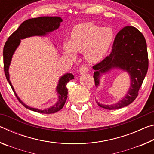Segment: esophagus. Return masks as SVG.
Masks as SVG:
<instances>
[{
  "mask_svg": "<svg viewBox=\"0 0 154 154\" xmlns=\"http://www.w3.org/2000/svg\"><path fill=\"white\" fill-rule=\"evenodd\" d=\"M88 71H89V68L86 66H83L79 69V72L81 75H83L86 73V72H88Z\"/></svg>",
  "mask_w": 154,
  "mask_h": 154,
  "instance_id": "obj_1",
  "label": "esophagus"
}]
</instances>
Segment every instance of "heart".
Wrapping results in <instances>:
<instances>
[{
  "label": "heart",
  "mask_w": 154,
  "mask_h": 154,
  "mask_svg": "<svg viewBox=\"0 0 154 154\" xmlns=\"http://www.w3.org/2000/svg\"><path fill=\"white\" fill-rule=\"evenodd\" d=\"M113 31L110 27L101 28L92 23H83L75 26L70 41H64V53L72 59L77 52L84 51L85 59L95 63L100 61L107 53L113 40Z\"/></svg>",
  "instance_id": "1"
}]
</instances>
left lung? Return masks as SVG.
<instances>
[{
    "label": "left lung",
    "instance_id": "8db88e82",
    "mask_svg": "<svg viewBox=\"0 0 154 154\" xmlns=\"http://www.w3.org/2000/svg\"><path fill=\"white\" fill-rule=\"evenodd\" d=\"M149 60L145 38L140 31L133 26H126L117 34L110 55L93 66L95 70L94 79L96 86L102 73L118 68L128 72L130 76V87L127 95L113 105H102L100 107L113 110L130 105L136 99L139 90L147 74Z\"/></svg>",
    "mask_w": 154,
    "mask_h": 154
}]
</instances>
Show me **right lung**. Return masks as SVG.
I'll use <instances>...</instances> for the list:
<instances>
[{
  "label": "right lung",
  "instance_id": "1",
  "mask_svg": "<svg viewBox=\"0 0 154 154\" xmlns=\"http://www.w3.org/2000/svg\"><path fill=\"white\" fill-rule=\"evenodd\" d=\"M62 22V18L60 17H39L26 20L22 23L19 28L8 38L3 48L4 71L7 80L8 81L15 96L20 101V103L22 104V105L26 109L37 112V113L44 114L54 113L60 111L63 107L66 100L68 94L66 85L69 81L74 79L73 75L72 73H66L60 78L58 86L56 88V91L58 94V100L55 105L46 109H38L30 107L25 105L18 97L9 80V67L10 63H11L13 54L18 45H20L21 39H24V38L32 36L45 35L48 32L58 29Z\"/></svg>",
  "mask_w": 154,
  "mask_h": 154
}]
</instances>
